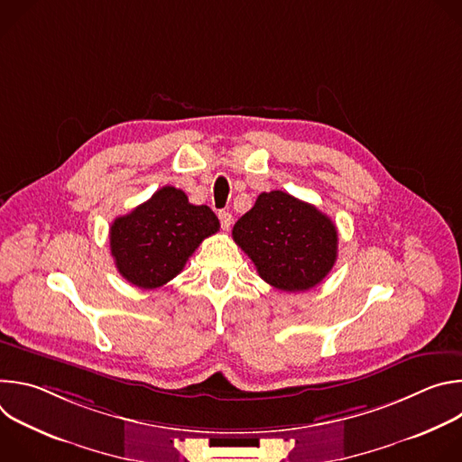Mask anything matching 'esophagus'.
Returning a JSON list of instances; mask_svg holds the SVG:
<instances>
[{"mask_svg":"<svg viewBox=\"0 0 462 462\" xmlns=\"http://www.w3.org/2000/svg\"><path fill=\"white\" fill-rule=\"evenodd\" d=\"M217 216H219V221H221V228L228 230L230 225H232V214L226 212V210H221Z\"/></svg>","mask_w":462,"mask_h":462,"instance_id":"esophagus-1","label":"esophagus"}]
</instances>
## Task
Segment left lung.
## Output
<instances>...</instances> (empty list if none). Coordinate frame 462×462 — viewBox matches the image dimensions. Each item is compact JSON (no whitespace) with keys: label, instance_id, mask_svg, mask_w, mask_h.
Returning <instances> with one entry per match:
<instances>
[{"label":"left lung","instance_id":"1","mask_svg":"<svg viewBox=\"0 0 462 462\" xmlns=\"http://www.w3.org/2000/svg\"><path fill=\"white\" fill-rule=\"evenodd\" d=\"M232 237L257 274L285 292L316 287L338 255L331 217L282 189L259 193L255 205L234 225Z\"/></svg>","mask_w":462,"mask_h":462}]
</instances>
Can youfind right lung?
I'll list each match as a JSON object with an SVG mask.
<instances>
[{
  "label": "right lung",
  "mask_w": 462,
  "mask_h": 462,
  "mask_svg": "<svg viewBox=\"0 0 462 462\" xmlns=\"http://www.w3.org/2000/svg\"><path fill=\"white\" fill-rule=\"evenodd\" d=\"M217 230L219 219L207 205H191L182 189L162 186L111 223L109 246L124 280L157 289L173 280L203 239Z\"/></svg>",
  "instance_id": "add662e5"
}]
</instances>
